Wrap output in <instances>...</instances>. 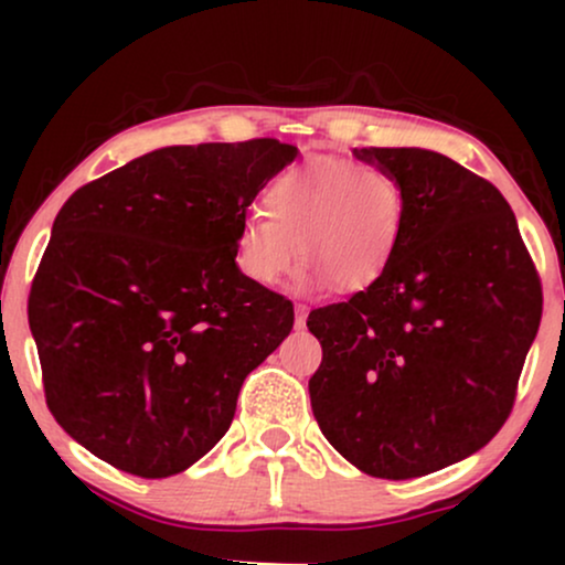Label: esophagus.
<instances>
[{
  "mask_svg": "<svg viewBox=\"0 0 565 565\" xmlns=\"http://www.w3.org/2000/svg\"><path fill=\"white\" fill-rule=\"evenodd\" d=\"M305 319H308V308H305V305H297V308H295V327L302 329Z\"/></svg>",
  "mask_w": 565,
  "mask_h": 565,
  "instance_id": "34e87169",
  "label": "esophagus"
}]
</instances>
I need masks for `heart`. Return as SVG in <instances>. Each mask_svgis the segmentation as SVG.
<instances>
[{"label":"heart","mask_w":565,"mask_h":565,"mask_svg":"<svg viewBox=\"0 0 565 565\" xmlns=\"http://www.w3.org/2000/svg\"><path fill=\"white\" fill-rule=\"evenodd\" d=\"M264 215L246 217L233 263L246 281L276 287L297 263L308 281L342 291L372 287L391 268L406 228V193L391 172L353 159H319L281 172L263 193Z\"/></svg>","instance_id":"heart-1"}]
</instances>
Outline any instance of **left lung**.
<instances>
[{
	"mask_svg": "<svg viewBox=\"0 0 565 565\" xmlns=\"http://www.w3.org/2000/svg\"><path fill=\"white\" fill-rule=\"evenodd\" d=\"M406 193L391 268L310 310L308 382L321 433L374 478H419L497 436L542 321V281L489 180L425 148H355Z\"/></svg>",
	"mask_w": 565,
	"mask_h": 565,
	"instance_id": "left-lung-1",
	"label": "left lung"
}]
</instances>
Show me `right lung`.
<instances>
[{
  "instance_id": "1",
  "label": "right lung",
  "mask_w": 565,
  "mask_h": 565,
  "mask_svg": "<svg viewBox=\"0 0 565 565\" xmlns=\"http://www.w3.org/2000/svg\"><path fill=\"white\" fill-rule=\"evenodd\" d=\"M295 157L274 138L159 148L57 212L29 327L50 412L103 462L167 478L228 433L246 374L295 323L287 297L238 274L233 244Z\"/></svg>"
}]
</instances>
